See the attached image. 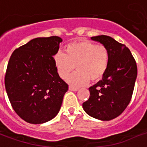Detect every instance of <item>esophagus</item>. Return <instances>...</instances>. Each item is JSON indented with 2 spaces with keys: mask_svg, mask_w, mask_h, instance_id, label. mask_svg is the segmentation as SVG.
Instances as JSON below:
<instances>
[{
  "mask_svg": "<svg viewBox=\"0 0 147 147\" xmlns=\"http://www.w3.org/2000/svg\"><path fill=\"white\" fill-rule=\"evenodd\" d=\"M69 90H72V91H77V90H79V88H77V87H74V86H69Z\"/></svg>",
  "mask_w": 147,
  "mask_h": 147,
  "instance_id": "34e87169",
  "label": "esophagus"
}]
</instances>
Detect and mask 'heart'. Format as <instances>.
<instances>
[{
  "label": "heart",
  "instance_id": "heart-1",
  "mask_svg": "<svg viewBox=\"0 0 147 147\" xmlns=\"http://www.w3.org/2000/svg\"><path fill=\"white\" fill-rule=\"evenodd\" d=\"M59 76L66 80L76 66L77 71L67 78L73 86L86 85L101 80L109 64V52L104 45L83 40L71 42L65 47V53L58 52L53 57Z\"/></svg>",
  "mask_w": 147,
  "mask_h": 147
}]
</instances>
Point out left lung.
<instances>
[{
    "instance_id": "obj_1",
    "label": "left lung",
    "mask_w": 147,
    "mask_h": 147,
    "mask_svg": "<svg viewBox=\"0 0 147 147\" xmlns=\"http://www.w3.org/2000/svg\"><path fill=\"white\" fill-rule=\"evenodd\" d=\"M90 38L107 47L109 64L102 80L89 88L90 98L83 102V108L95 119L113 120L130 103L137 77V65L125 45L106 35Z\"/></svg>"
}]
</instances>
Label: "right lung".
<instances>
[{"label": "right lung", "instance_id": "obj_1", "mask_svg": "<svg viewBox=\"0 0 147 147\" xmlns=\"http://www.w3.org/2000/svg\"><path fill=\"white\" fill-rule=\"evenodd\" d=\"M62 38H36L16 49L8 61L6 92L18 116L39 124L53 119L61 109L68 85L59 76L53 56Z\"/></svg>", "mask_w": 147, "mask_h": 147}]
</instances>
